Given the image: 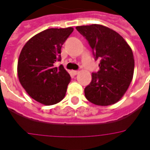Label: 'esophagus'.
Returning <instances> with one entry per match:
<instances>
[{
    "mask_svg": "<svg viewBox=\"0 0 150 150\" xmlns=\"http://www.w3.org/2000/svg\"><path fill=\"white\" fill-rule=\"evenodd\" d=\"M79 73V71H72V74H73L74 75H78Z\"/></svg>",
    "mask_w": 150,
    "mask_h": 150,
    "instance_id": "esophagus-1",
    "label": "esophagus"
}]
</instances>
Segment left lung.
I'll use <instances>...</instances> for the list:
<instances>
[{
  "mask_svg": "<svg viewBox=\"0 0 150 150\" xmlns=\"http://www.w3.org/2000/svg\"><path fill=\"white\" fill-rule=\"evenodd\" d=\"M76 29L89 42L100 70L91 75L84 89L86 99L98 106L117 103L133 79L134 58L131 47L122 35L101 24L77 26Z\"/></svg>",
  "mask_w": 150,
  "mask_h": 150,
  "instance_id": "1",
  "label": "left lung"
}]
</instances>
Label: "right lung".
Segmentation results:
<instances>
[{"label":"right lung","instance_id":"add662e5","mask_svg":"<svg viewBox=\"0 0 150 150\" xmlns=\"http://www.w3.org/2000/svg\"><path fill=\"white\" fill-rule=\"evenodd\" d=\"M74 28H48L36 34L22 48L17 64L21 86L30 97L46 106L59 103L66 95L71 82L69 73L60 60L61 47Z\"/></svg>","mask_w":150,"mask_h":150}]
</instances>
